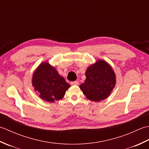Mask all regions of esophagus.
Segmentation results:
<instances>
[{"label": "esophagus", "mask_w": 149, "mask_h": 149, "mask_svg": "<svg viewBox=\"0 0 149 149\" xmlns=\"http://www.w3.org/2000/svg\"><path fill=\"white\" fill-rule=\"evenodd\" d=\"M71 84H72V85H78L79 84V82L77 81L71 82Z\"/></svg>", "instance_id": "1"}]
</instances>
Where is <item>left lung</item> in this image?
Returning <instances> with one entry per match:
<instances>
[{
  "label": "left lung",
  "instance_id": "1",
  "mask_svg": "<svg viewBox=\"0 0 149 149\" xmlns=\"http://www.w3.org/2000/svg\"><path fill=\"white\" fill-rule=\"evenodd\" d=\"M86 79L79 88L87 99L100 102L107 99L116 84V75L113 68L103 59H98L88 66Z\"/></svg>",
  "mask_w": 149,
  "mask_h": 149
}]
</instances>
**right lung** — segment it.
I'll list each match as a JSON object with an SVG mask.
<instances>
[{"instance_id": "add662e5", "label": "right lung", "mask_w": 149, "mask_h": 149, "mask_svg": "<svg viewBox=\"0 0 149 149\" xmlns=\"http://www.w3.org/2000/svg\"><path fill=\"white\" fill-rule=\"evenodd\" d=\"M32 85L39 97L49 102H54L65 96L70 85L49 62L41 63L34 71Z\"/></svg>"}]
</instances>
